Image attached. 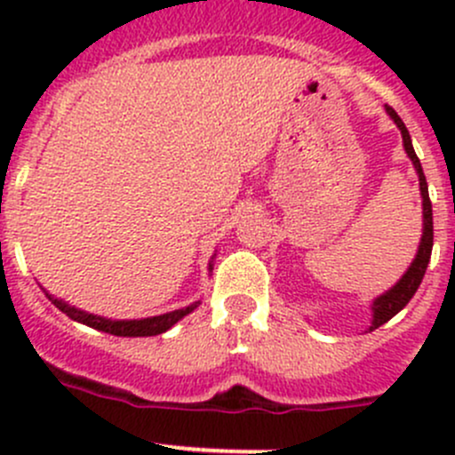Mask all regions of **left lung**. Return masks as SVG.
Returning <instances> with one entry per match:
<instances>
[{"label": "left lung", "mask_w": 455, "mask_h": 455, "mask_svg": "<svg viewBox=\"0 0 455 455\" xmlns=\"http://www.w3.org/2000/svg\"><path fill=\"white\" fill-rule=\"evenodd\" d=\"M385 109H387L389 118H392V121L396 123L398 130H401L403 145H405L407 156L411 158L416 173H419L420 196H423V237H420V246H419V253H416V259L411 261V266L407 268V273L403 275V277L398 279V282L394 283L387 292H383L380 297H376L374 304H371V313L374 315H371L370 330H376V328H380L383 323H387L394 315H398L407 304H410V299L414 297V292L419 291L420 282H423L427 264H429V257H431V246H434V215H431V200H429V189H427L423 167H420V160H419V156H416L414 145H411L410 132H407L405 123L401 121V116H398V114L394 112L389 105H385Z\"/></svg>", "instance_id": "8db88e82"}]
</instances>
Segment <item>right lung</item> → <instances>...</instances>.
Segmentation results:
<instances>
[{"mask_svg":"<svg viewBox=\"0 0 455 455\" xmlns=\"http://www.w3.org/2000/svg\"><path fill=\"white\" fill-rule=\"evenodd\" d=\"M209 268H213V264H209ZM45 297H48V299L52 301L59 310H61V313H66L68 316H70V319L79 321V323H84V325H90V328H94V330H100V332L114 334V337H156V334H163V332H167L173 323H178L182 316L194 313L200 304V301H196V304L187 306V308L172 310V313H167V315L147 316V319L114 321V319H105V316L84 313V310L75 308V306L66 304V301L57 299V297L48 295V292H45Z\"/></svg>","mask_w":455,"mask_h":455,"instance_id":"add662e5","label":"right lung"}]
</instances>
